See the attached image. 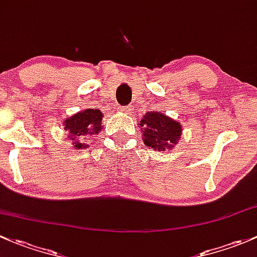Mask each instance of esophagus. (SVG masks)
Returning <instances> with one entry per match:
<instances>
[{"label": "esophagus", "mask_w": 257, "mask_h": 257, "mask_svg": "<svg viewBox=\"0 0 257 257\" xmlns=\"http://www.w3.org/2000/svg\"><path fill=\"white\" fill-rule=\"evenodd\" d=\"M118 111H120V112H123V113H130V111H131V109H130V107H118Z\"/></svg>", "instance_id": "obj_1"}]
</instances>
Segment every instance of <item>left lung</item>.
<instances>
[{
	"instance_id": "left-lung-1",
	"label": "left lung",
	"mask_w": 257,
	"mask_h": 257,
	"mask_svg": "<svg viewBox=\"0 0 257 257\" xmlns=\"http://www.w3.org/2000/svg\"><path fill=\"white\" fill-rule=\"evenodd\" d=\"M142 139L155 151H171L182 137V125L160 111H148L140 121Z\"/></svg>"
}]
</instances>
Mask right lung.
<instances>
[{
  "label": "right lung",
  "mask_w": 257,
  "mask_h": 257,
  "mask_svg": "<svg viewBox=\"0 0 257 257\" xmlns=\"http://www.w3.org/2000/svg\"><path fill=\"white\" fill-rule=\"evenodd\" d=\"M104 115L97 109H85L74 113L63 122L68 140L76 150H84L90 146L96 135L102 130L101 121Z\"/></svg>",
  "instance_id": "right-lung-1"
}]
</instances>
